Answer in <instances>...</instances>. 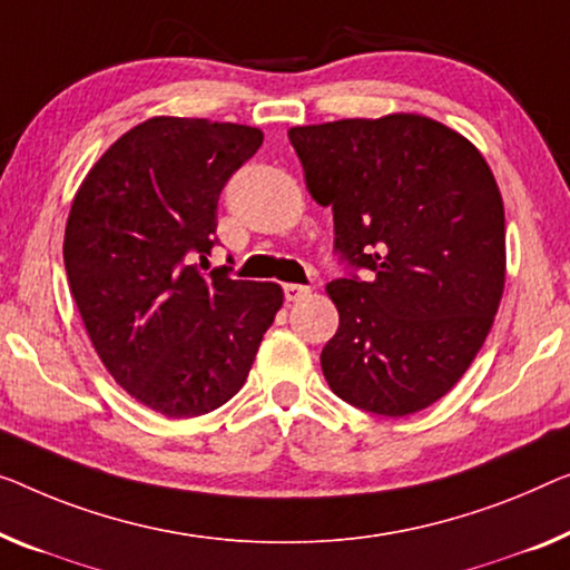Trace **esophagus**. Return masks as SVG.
Wrapping results in <instances>:
<instances>
[{
  "label": "esophagus",
  "mask_w": 570,
  "mask_h": 570,
  "mask_svg": "<svg viewBox=\"0 0 570 570\" xmlns=\"http://www.w3.org/2000/svg\"><path fill=\"white\" fill-rule=\"evenodd\" d=\"M309 294H312L309 286H302V284H286L284 286L286 302H302L304 296H309Z\"/></svg>",
  "instance_id": "obj_1"
}]
</instances>
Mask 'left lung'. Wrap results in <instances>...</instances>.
<instances>
[{
	"label": "left lung",
	"mask_w": 570,
	"mask_h": 570,
	"mask_svg": "<svg viewBox=\"0 0 570 570\" xmlns=\"http://www.w3.org/2000/svg\"><path fill=\"white\" fill-rule=\"evenodd\" d=\"M312 199L333 207L340 314L320 363L347 404L406 417L445 396L504 294V202L479 148L424 115L288 130Z\"/></svg>",
	"instance_id": "obj_1"
}]
</instances>
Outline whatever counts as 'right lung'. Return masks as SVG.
<instances>
[{
    "instance_id": "right-lung-1",
    "label": "right lung",
    "mask_w": 570,
    "mask_h": 570,
    "mask_svg": "<svg viewBox=\"0 0 570 570\" xmlns=\"http://www.w3.org/2000/svg\"><path fill=\"white\" fill-rule=\"evenodd\" d=\"M261 142L258 127L150 117L71 202L63 263L87 335L117 384L166 417H199L240 392L284 304L278 284L190 263H207L219 191Z\"/></svg>"
}]
</instances>
